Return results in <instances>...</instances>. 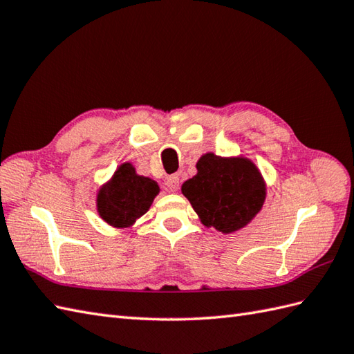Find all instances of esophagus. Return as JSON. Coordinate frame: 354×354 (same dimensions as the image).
<instances>
[{
	"instance_id": "esophagus-1",
	"label": "esophagus",
	"mask_w": 354,
	"mask_h": 354,
	"mask_svg": "<svg viewBox=\"0 0 354 354\" xmlns=\"http://www.w3.org/2000/svg\"><path fill=\"white\" fill-rule=\"evenodd\" d=\"M166 187H167V190L171 192V193L178 192V188H179V178H178V175H170L166 179Z\"/></svg>"
}]
</instances>
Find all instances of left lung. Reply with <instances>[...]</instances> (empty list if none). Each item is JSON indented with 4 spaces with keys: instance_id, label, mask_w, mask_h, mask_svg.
<instances>
[{
    "instance_id": "8db88e82",
    "label": "left lung",
    "mask_w": 354,
    "mask_h": 354,
    "mask_svg": "<svg viewBox=\"0 0 354 354\" xmlns=\"http://www.w3.org/2000/svg\"><path fill=\"white\" fill-rule=\"evenodd\" d=\"M196 167L197 175L185 180L183 193L205 226L229 234L258 214L266 199V184L252 161L207 153Z\"/></svg>"
}]
</instances>
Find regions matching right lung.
Returning <instances> with one entry per match:
<instances>
[{"instance_id":"right-lung-1","label":"right lung","mask_w":354,"mask_h":354,"mask_svg":"<svg viewBox=\"0 0 354 354\" xmlns=\"http://www.w3.org/2000/svg\"><path fill=\"white\" fill-rule=\"evenodd\" d=\"M158 192L155 180L138 176L129 162L122 164L97 194V211L109 225L127 227L149 209Z\"/></svg>"}]
</instances>
